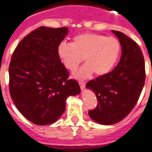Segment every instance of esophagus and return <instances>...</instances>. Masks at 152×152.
Masks as SVG:
<instances>
[{
	"label": "esophagus",
	"instance_id": "esophagus-1",
	"mask_svg": "<svg viewBox=\"0 0 152 152\" xmlns=\"http://www.w3.org/2000/svg\"><path fill=\"white\" fill-rule=\"evenodd\" d=\"M79 85H80L81 89H84V88H85V83L82 82V81H80V82H79Z\"/></svg>",
	"mask_w": 152,
	"mask_h": 152
}]
</instances>
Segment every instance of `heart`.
<instances>
[{
  "instance_id": "heart-1",
  "label": "heart",
  "mask_w": 152,
  "mask_h": 152,
  "mask_svg": "<svg viewBox=\"0 0 152 152\" xmlns=\"http://www.w3.org/2000/svg\"><path fill=\"white\" fill-rule=\"evenodd\" d=\"M121 44L117 38L96 33H82L74 37L72 44L61 42L58 46V56L64 66L75 72L84 58L86 64L75 74L79 79L108 75L113 69L121 53Z\"/></svg>"
}]
</instances>
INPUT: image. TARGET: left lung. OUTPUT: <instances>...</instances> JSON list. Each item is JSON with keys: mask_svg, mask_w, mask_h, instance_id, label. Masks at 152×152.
<instances>
[{"mask_svg": "<svg viewBox=\"0 0 152 152\" xmlns=\"http://www.w3.org/2000/svg\"><path fill=\"white\" fill-rule=\"evenodd\" d=\"M112 32L121 44L120 60L108 75L86 84L95 93L98 102L96 108L89 110V116L102 125L119 123L132 110L145 80L144 56L138 44L121 32Z\"/></svg>", "mask_w": 152, "mask_h": 152, "instance_id": "8db88e82", "label": "left lung"}]
</instances>
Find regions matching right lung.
Returning <instances> with one entry per match:
<instances>
[{
	"label": "right lung",
	"mask_w": 152,
	"mask_h": 152,
	"mask_svg": "<svg viewBox=\"0 0 152 152\" xmlns=\"http://www.w3.org/2000/svg\"><path fill=\"white\" fill-rule=\"evenodd\" d=\"M68 29L41 26L25 36L12 55L10 96L23 116L34 124L54 123L65 110L67 98L80 92L77 80L68 79L58 56Z\"/></svg>",
	"instance_id": "obj_1"
}]
</instances>
